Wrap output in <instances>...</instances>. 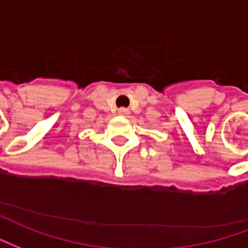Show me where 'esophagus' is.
I'll return each instance as SVG.
<instances>
[{"label": "esophagus", "instance_id": "obj_1", "mask_svg": "<svg viewBox=\"0 0 248 248\" xmlns=\"http://www.w3.org/2000/svg\"><path fill=\"white\" fill-rule=\"evenodd\" d=\"M119 113L123 115V116H126V115H129V111L126 108H124V107H122V108H119Z\"/></svg>", "mask_w": 248, "mask_h": 248}]
</instances>
